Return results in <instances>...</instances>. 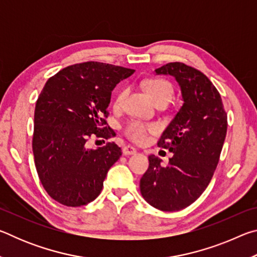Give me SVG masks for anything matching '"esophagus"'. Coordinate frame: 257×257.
I'll return each mask as SVG.
<instances>
[{"label": "esophagus", "instance_id": "obj_1", "mask_svg": "<svg viewBox=\"0 0 257 257\" xmlns=\"http://www.w3.org/2000/svg\"><path fill=\"white\" fill-rule=\"evenodd\" d=\"M122 153L124 155H134V154L137 153V150L133 146H125V147H123Z\"/></svg>", "mask_w": 257, "mask_h": 257}]
</instances>
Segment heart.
<instances>
[{"mask_svg": "<svg viewBox=\"0 0 257 257\" xmlns=\"http://www.w3.org/2000/svg\"><path fill=\"white\" fill-rule=\"evenodd\" d=\"M143 86H144L146 92L149 93L155 104H168L173 96V87L170 82L165 79H161V78L147 79L143 82ZM125 95H127V88H120L115 95L114 102H113L115 107H120L122 105ZM155 130L156 125L154 123H146L139 120H132L125 124L124 134L130 141L135 143H144L149 137V134L154 133Z\"/></svg>", "mask_w": 257, "mask_h": 257, "instance_id": "heart-1", "label": "heart"}]
</instances>
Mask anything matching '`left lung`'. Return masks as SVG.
I'll return each instance as SVG.
<instances>
[{"label": "left lung", "instance_id": "1", "mask_svg": "<svg viewBox=\"0 0 257 257\" xmlns=\"http://www.w3.org/2000/svg\"><path fill=\"white\" fill-rule=\"evenodd\" d=\"M155 72L176 78L184 104L158 142L173 156L168 165L161 164L158 156H149L141 193L153 207L173 212L193 204L210 184L228 120L220 93L203 72L181 62H170Z\"/></svg>", "mask_w": 257, "mask_h": 257}]
</instances>
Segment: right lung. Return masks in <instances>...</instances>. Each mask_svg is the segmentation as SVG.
Masks as SVG:
<instances>
[{"label":"right lung","mask_w":257,"mask_h":257,"mask_svg":"<svg viewBox=\"0 0 257 257\" xmlns=\"http://www.w3.org/2000/svg\"><path fill=\"white\" fill-rule=\"evenodd\" d=\"M133 69L95 62L77 63L46 81L34 115L35 167L46 193L66 206H81L101 194L103 181L122 154L114 143L87 149L89 137L111 138L107 106L116 84Z\"/></svg>","instance_id":"obj_1"}]
</instances>
